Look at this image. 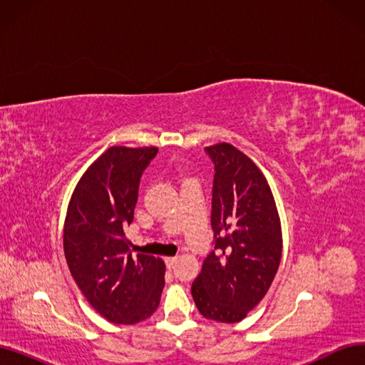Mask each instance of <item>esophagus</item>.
Returning <instances> with one entry per match:
<instances>
[{
  "label": "esophagus",
  "instance_id": "esophagus-1",
  "mask_svg": "<svg viewBox=\"0 0 365 365\" xmlns=\"http://www.w3.org/2000/svg\"><path fill=\"white\" fill-rule=\"evenodd\" d=\"M176 260H178V257H165V259H164L165 267H168V268H173V264L176 263Z\"/></svg>",
  "mask_w": 365,
  "mask_h": 365
}]
</instances>
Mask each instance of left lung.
Listing matches in <instances>:
<instances>
[{
  "instance_id": "obj_1",
  "label": "left lung",
  "mask_w": 365,
  "mask_h": 365,
  "mask_svg": "<svg viewBox=\"0 0 365 365\" xmlns=\"http://www.w3.org/2000/svg\"><path fill=\"white\" fill-rule=\"evenodd\" d=\"M215 163V250L192 284L197 311L237 323L267 295L282 260V225L271 187L244 152L228 143L205 148Z\"/></svg>"
}]
</instances>
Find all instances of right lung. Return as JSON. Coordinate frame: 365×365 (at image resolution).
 Here are the masks:
<instances>
[{
    "instance_id": "right-lung-1",
    "label": "right lung",
    "mask_w": 365,
    "mask_h": 365,
    "mask_svg": "<svg viewBox=\"0 0 365 365\" xmlns=\"http://www.w3.org/2000/svg\"><path fill=\"white\" fill-rule=\"evenodd\" d=\"M157 152L153 146L105 150L77 182L65 217L63 252L73 279L96 311L115 324L149 318L164 288V262L132 256L126 237L141 173Z\"/></svg>"
}]
</instances>
